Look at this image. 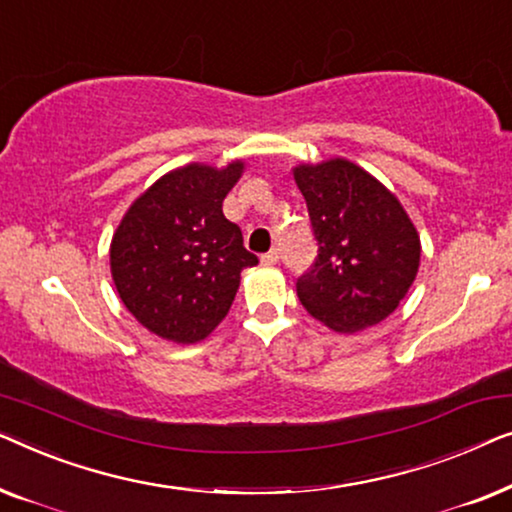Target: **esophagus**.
Listing matches in <instances>:
<instances>
[{
    "label": "esophagus",
    "instance_id": "1",
    "mask_svg": "<svg viewBox=\"0 0 512 512\" xmlns=\"http://www.w3.org/2000/svg\"><path fill=\"white\" fill-rule=\"evenodd\" d=\"M262 264H266V266H271V264H278V250L273 248V250H269V253H264L262 257Z\"/></svg>",
    "mask_w": 512,
    "mask_h": 512
}]
</instances>
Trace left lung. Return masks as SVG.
Wrapping results in <instances>:
<instances>
[{"instance_id":"8db88e82","label":"left lung","mask_w":512,"mask_h":512,"mask_svg":"<svg viewBox=\"0 0 512 512\" xmlns=\"http://www.w3.org/2000/svg\"><path fill=\"white\" fill-rule=\"evenodd\" d=\"M292 174L318 241V257L297 280L299 301L338 334L378 325L417 276L415 225L383 183L343 157Z\"/></svg>"}]
</instances>
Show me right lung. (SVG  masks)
<instances>
[{"instance_id": "right-lung-1", "label": "right lung", "mask_w": 512, "mask_h": 512, "mask_svg": "<svg viewBox=\"0 0 512 512\" xmlns=\"http://www.w3.org/2000/svg\"><path fill=\"white\" fill-rule=\"evenodd\" d=\"M243 174L187 164L164 174L129 206L111 241V276L122 304L148 331L197 343L225 320L241 271L257 257L222 201Z\"/></svg>"}]
</instances>
